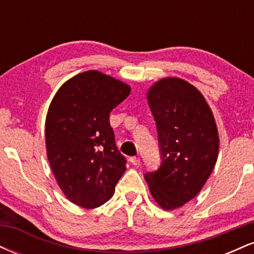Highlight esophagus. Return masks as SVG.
<instances>
[{"mask_svg": "<svg viewBox=\"0 0 254 254\" xmlns=\"http://www.w3.org/2000/svg\"><path fill=\"white\" fill-rule=\"evenodd\" d=\"M130 162H131V164H132L133 166H138L139 164H141V160H139V157L132 156V157H130Z\"/></svg>", "mask_w": 254, "mask_h": 254, "instance_id": "esophagus-1", "label": "esophagus"}]
</instances>
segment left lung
Segmentation results:
<instances>
[{"instance_id": "left-lung-1", "label": "left lung", "mask_w": 254, "mask_h": 254, "mask_svg": "<svg viewBox=\"0 0 254 254\" xmlns=\"http://www.w3.org/2000/svg\"><path fill=\"white\" fill-rule=\"evenodd\" d=\"M147 99L161 165L144 178L156 203L173 210L196 197L210 177L218 156L217 127L202 93L182 78L157 81Z\"/></svg>"}]
</instances>
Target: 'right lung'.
<instances>
[{
	"instance_id": "right-lung-1",
	"label": "right lung",
	"mask_w": 254,
	"mask_h": 254,
	"mask_svg": "<svg viewBox=\"0 0 254 254\" xmlns=\"http://www.w3.org/2000/svg\"><path fill=\"white\" fill-rule=\"evenodd\" d=\"M130 90L110 75L88 70L63 83L52 99L45 122L46 153L61 190L78 206L106 203L127 170L110 113Z\"/></svg>"
}]
</instances>
